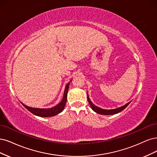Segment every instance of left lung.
<instances>
[{
	"instance_id": "8db88e82",
	"label": "left lung",
	"mask_w": 157,
	"mask_h": 157,
	"mask_svg": "<svg viewBox=\"0 0 157 157\" xmlns=\"http://www.w3.org/2000/svg\"><path fill=\"white\" fill-rule=\"evenodd\" d=\"M87 99H88V102L89 104H90V107H91L92 109L96 113H97L98 114L100 115H114L116 113H118L119 112H121V111H123L124 108H126L127 107L128 105L131 102V101L129 102H128L127 104H126L125 105H124L123 106H121L120 108H116V109H102L100 108H98V106H96L95 105H94L93 104V102L90 101L89 97V95L87 93Z\"/></svg>"
}]
</instances>
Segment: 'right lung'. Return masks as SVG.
I'll list each match as a JSON object with an SVG mask.
<instances>
[{
	"label": "right lung",
	"mask_w": 157,
	"mask_h": 157,
	"mask_svg": "<svg viewBox=\"0 0 157 157\" xmlns=\"http://www.w3.org/2000/svg\"><path fill=\"white\" fill-rule=\"evenodd\" d=\"M71 82V81H70ZM69 85L70 83H68L67 85H66V87L64 89V95H63V98L59 104L57 105L54 106V107L52 108H49V109H44V108H31L29 107V106H27L26 105H25L21 102L23 105L24 107L28 109L30 112H31L35 115L39 116V117H53V116L56 115L60 112H62L64 108L66 103H67V93L68 91V87H69Z\"/></svg>",
	"instance_id": "right-lung-1"
}]
</instances>
